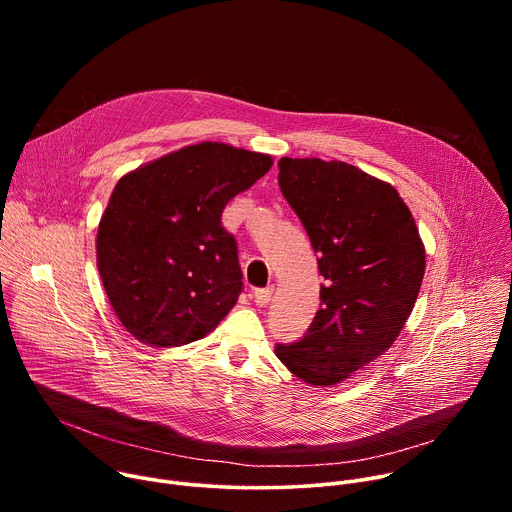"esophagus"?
Listing matches in <instances>:
<instances>
[{
  "mask_svg": "<svg viewBox=\"0 0 512 512\" xmlns=\"http://www.w3.org/2000/svg\"><path fill=\"white\" fill-rule=\"evenodd\" d=\"M271 294H273L271 287L255 289V291H253V300H255V304H257L259 308H265V306L271 302Z\"/></svg>",
  "mask_w": 512,
  "mask_h": 512,
  "instance_id": "obj_1",
  "label": "esophagus"
}]
</instances>
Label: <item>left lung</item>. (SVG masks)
<instances>
[{"mask_svg":"<svg viewBox=\"0 0 512 512\" xmlns=\"http://www.w3.org/2000/svg\"><path fill=\"white\" fill-rule=\"evenodd\" d=\"M279 188L318 253L320 310L306 336L275 354L328 387L377 360L401 334L425 273V249L399 192L346 162L281 158Z\"/></svg>","mask_w":512,"mask_h":512,"instance_id":"left-lung-1","label":"left lung"}]
</instances>
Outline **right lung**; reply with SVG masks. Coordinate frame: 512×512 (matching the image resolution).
<instances>
[{
  "label": "right lung",
  "instance_id": "add662e5",
  "mask_svg": "<svg viewBox=\"0 0 512 512\" xmlns=\"http://www.w3.org/2000/svg\"><path fill=\"white\" fill-rule=\"evenodd\" d=\"M273 166L271 156L202 141L125 174L101 216L97 267L125 330L150 346L204 338L243 289L221 216Z\"/></svg>",
  "mask_w": 512,
  "mask_h": 512
}]
</instances>
